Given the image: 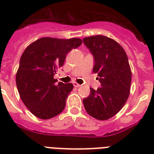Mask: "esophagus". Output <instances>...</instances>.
I'll return each instance as SVG.
<instances>
[{
    "label": "esophagus",
    "instance_id": "obj_1",
    "mask_svg": "<svg viewBox=\"0 0 154 154\" xmlns=\"http://www.w3.org/2000/svg\"><path fill=\"white\" fill-rule=\"evenodd\" d=\"M73 86H74L75 88H78V87H80V86H81V85L77 84V82H73Z\"/></svg>",
    "mask_w": 154,
    "mask_h": 154
}]
</instances>
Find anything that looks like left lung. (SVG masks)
Masks as SVG:
<instances>
[{
  "label": "left lung",
  "instance_id": "1",
  "mask_svg": "<svg viewBox=\"0 0 154 154\" xmlns=\"http://www.w3.org/2000/svg\"><path fill=\"white\" fill-rule=\"evenodd\" d=\"M84 44L94 58L93 72L98 73L101 88L91 89L83 99L85 110L99 121L117 114L130 93L131 71L127 54L114 40L103 35L85 37Z\"/></svg>",
  "mask_w": 154,
  "mask_h": 154
}]
</instances>
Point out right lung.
<instances>
[{
  "mask_svg": "<svg viewBox=\"0 0 154 154\" xmlns=\"http://www.w3.org/2000/svg\"><path fill=\"white\" fill-rule=\"evenodd\" d=\"M81 44L80 38L42 37L30 44L23 53L15 77L16 85L24 105L38 118H52L65 108L73 85L56 84L54 75L63 66L67 53Z\"/></svg>",
  "mask_w": 154,
  "mask_h": 154,
  "instance_id": "right-lung-1",
  "label": "right lung"
}]
</instances>
